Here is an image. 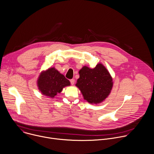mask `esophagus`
Segmentation results:
<instances>
[{"mask_svg": "<svg viewBox=\"0 0 154 154\" xmlns=\"http://www.w3.org/2000/svg\"><path fill=\"white\" fill-rule=\"evenodd\" d=\"M70 82H71V85H73L74 84V83H75V80L74 79H71V80H70Z\"/></svg>", "mask_w": 154, "mask_h": 154, "instance_id": "esophagus-1", "label": "esophagus"}]
</instances>
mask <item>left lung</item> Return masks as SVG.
I'll return each mask as SVG.
<instances>
[{"mask_svg":"<svg viewBox=\"0 0 154 154\" xmlns=\"http://www.w3.org/2000/svg\"><path fill=\"white\" fill-rule=\"evenodd\" d=\"M79 75L75 86L88 103H100L110 94L113 86L112 78L102 63H98L94 68L84 66L79 71Z\"/></svg>","mask_w":154,"mask_h":154,"instance_id":"left-lung-1","label":"left lung"}]
</instances>
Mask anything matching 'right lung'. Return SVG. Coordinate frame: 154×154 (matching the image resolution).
<instances>
[{
    "instance_id": "1",
    "label": "right lung",
    "mask_w": 154,
    "mask_h": 154,
    "mask_svg": "<svg viewBox=\"0 0 154 154\" xmlns=\"http://www.w3.org/2000/svg\"><path fill=\"white\" fill-rule=\"evenodd\" d=\"M37 83L41 93L50 98H54L63 88L71 85L70 82L55 68H49L41 72Z\"/></svg>"
}]
</instances>
